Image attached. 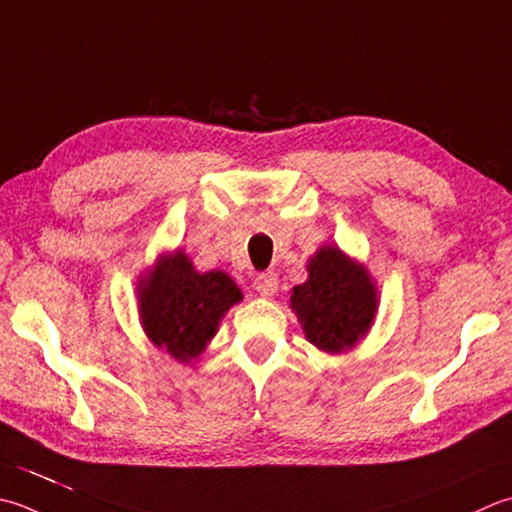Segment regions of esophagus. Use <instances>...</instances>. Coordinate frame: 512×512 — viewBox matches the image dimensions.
Here are the masks:
<instances>
[{
	"instance_id": "obj_1",
	"label": "esophagus",
	"mask_w": 512,
	"mask_h": 512,
	"mask_svg": "<svg viewBox=\"0 0 512 512\" xmlns=\"http://www.w3.org/2000/svg\"><path fill=\"white\" fill-rule=\"evenodd\" d=\"M253 286H255V290L262 297H273L277 286H279V279H277V275L273 273V270H266V273H259L255 277Z\"/></svg>"
}]
</instances>
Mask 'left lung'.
Instances as JSON below:
<instances>
[{"label":"left lung","mask_w":512,"mask_h":512,"mask_svg":"<svg viewBox=\"0 0 512 512\" xmlns=\"http://www.w3.org/2000/svg\"><path fill=\"white\" fill-rule=\"evenodd\" d=\"M295 310L306 339L337 355L362 339L377 313V288L368 270L337 246H322L308 262V279L293 288Z\"/></svg>","instance_id":"left-lung-1"}]
</instances>
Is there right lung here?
Returning a JSON list of instances; mask_svg holds the SVG:
<instances>
[{
	"label": "right lung",
	"instance_id": "obj_1",
	"mask_svg": "<svg viewBox=\"0 0 512 512\" xmlns=\"http://www.w3.org/2000/svg\"><path fill=\"white\" fill-rule=\"evenodd\" d=\"M242 290L222 270L197 273L182 250L159 255L139 279L137 304L150 342L177 362L188 364L204 353Z\"/></svg>",
	"mask_w": 512,
	"mask_h": 512
}]
</instances>
